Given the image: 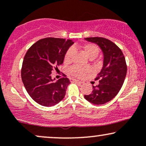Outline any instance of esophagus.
I'll list each match as a JSON object with an SVG mask.
<instances>
[{"instance_id": "34e87169", "label": "esophagus", "mask_w": 146, "mask_h": 146, "mask_svg": "<svg viewBox=\"0 0 146 146\" xmlns=\"http://www.w3.org/2000/svg\"><path fill=\"white\" fill-rule=\"evenodd\" d=\"M70 81H71V82H76V83H78V84H82V82L80 81V80H76V79L70 78Z\"/></svg>"}]
</instances>
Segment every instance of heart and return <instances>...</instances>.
<instances>
[{
  "label": "heart",
  "mask_w": 146,
  "mask_h": 146,
  "mask_svg": "<svg viewBox=\"0 0 146 146\" xmlns=\"http://www.w3.org/2000/svg\"><path fill=\"white\" fill-rule=\"evenodd\" d=\"M84 49L85 53H86V55L89 58H95L96 57H98L99 53H100V48H99L98 46L93 44H88L85 45ZM73 53V48H68L64 56V59L65 62H69L71 61ZM89 71L90 70L88 68H82L80 66H77V65H74V66L69 68L68 73L71 75H73V76L76 77V78H81L86 73L89 72Z\"/></svg>",
  "instance_id": "1"
}]
</instances>
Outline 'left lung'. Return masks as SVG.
<instances>
[{"instance_id": "left-lung-1", "label": "left lung", "mask_w": 146, "mask_h": 146, "mask_svg": "<svg viewBox=\"0 0 146 146\" xmlns=\"http://www.w3.org/2000/svg\"><path fill=\"white\" fill-rule=\"evenodd\" d=\"M88 42L95 43L104 54L103 67L95 79L99 80L98 86H93L90 95L84 98L93 104L101 105L110 102L119 93L124 82L127 65L121 50L115 43L102 37L86 38Z\"/></svg>"}]
</instances>
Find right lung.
Segmentation results:
<instances>
[{"mask_svg": "<svg viewBox=\"0 0 146 146\" xmlns=\"http://www.w3.org/2000/svg\"><path fill=\"white\" fill-rule=\"evenodd\" d=\"M71 40L46 38L30 47L25 54L21 69V78L28 94L38 104L52 106L63 100L70 84L68 78L54 82L51 73L62 64Z\"/></svg>", "mask_w": 146, "mask_h": 146, "instance_id": "right-lung-1", "label": "right lung"}]
</instances>
